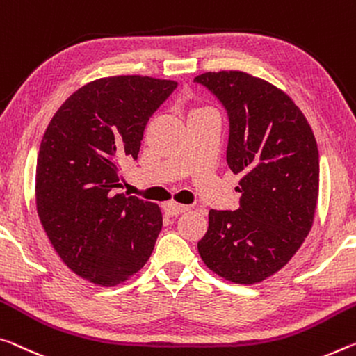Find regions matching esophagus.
<instances>
[{"label": "esophagus", "instance_id": "34e87169", "mask_svg": "<svg viewBox=\"0 0 356 356\" xmlns=\"http://www.w3.org/2000/svg\"><path fill=\"white\" fill-rule=\"evenodd\" d=\"M165 211L168 216L171 217H179L180 213H185L188 211L187 206H182V204H176V202H168V204H165Z\"/></svg>", "mask_w": 356, "mask_h": 356}]
</instances>
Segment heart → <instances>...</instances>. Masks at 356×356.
Masks as SVG:
<instances>
[{
	"instance_id": "1",
	"label": "heart",
	"mask_w": 356,
	"mask_h": 356,
	"mask_svg": "<svg viewBox=\"0 0 356 356\" xmlns=\"http://www.w3.org/2000/svg\"><path fill=\"white\" fill-rule=\"evenodd\" d=\"M198 111H204V109H196V111H193V112H198ZM193 112H191V114H193Z\"/></svg>"
}]
</instances>
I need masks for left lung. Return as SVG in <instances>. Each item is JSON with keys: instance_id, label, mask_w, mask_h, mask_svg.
<instances>
[{"instance_id": "left-lung-1", "label": "left lung", "mask_w": 356, "mask_h": 356, "mask_svg": "<svg viewBox=\"0 0 356 356\" xmlns=\"http://www.w3.org/2000/svg\"><path fill=\"white\" fill-rule=\"evenodd\" d=\"M225 107L227 163L242 174L239 209L209 212L198 252L209 269L236 284L284 268L312 228L320 161L312 128L289 95L241 71L195 77Z\"/></svg>"}]
</instances>
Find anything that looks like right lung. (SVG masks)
Here are the masks:
<instances>
[{"instance_id": "obj_1", "label": "right lung", "mask_w": 356, "mask_h": 356, "mask_svg": "<svg viewBox=\"0 0 356 356\" xmlns=\"http://www.w3.org/2000/svg\"><path fill=\"white\" fill-rule=\"evenodd\" d=\"M177 87L174 81L118 76L90 82L50 120L36 165L38 216L72 273L111 286L152 255L160 207L118 193V171L138 160L145 125Z\"/></svg>"}]
</instances>
